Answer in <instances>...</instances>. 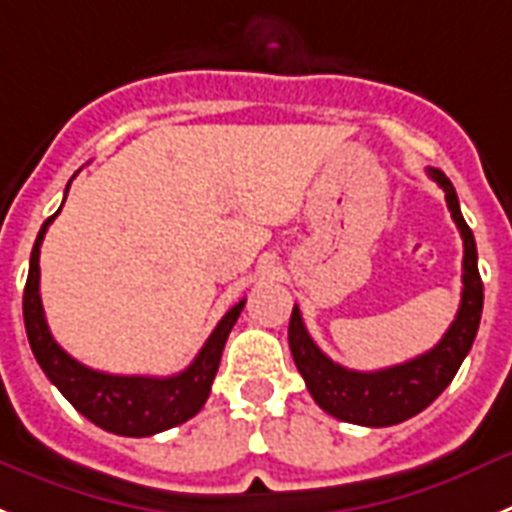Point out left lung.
I'll return each instance as SVG.
<instances>
[{"label": "left lung", "mask_w": 512, "mask_h": 512, "mask_svg": "<svg viewBox=\"0 0 512 512\" xmlns=\"http://www.w3.org/2000/svg\"><path fill=\"white\" fill-rule=\"evenodd\" d=\"M428 175L446 193L448 211L464 239V275H461L464 288H461L459 314L433 350L399 366L381 368V371H350L330 361L317 348V342L306 332L299 306H293L291 311L288 345H291L293 361L304 376L306 389L314 402L337 420L366 425V428H386V425L410 420L451 384L466 353L471 350V342L477 337L484 304V286L477 268V242L461 216L459 198L451 180L433 167Z\"/></svg>", "instance_id": "left-lung-1"}]
</instances>
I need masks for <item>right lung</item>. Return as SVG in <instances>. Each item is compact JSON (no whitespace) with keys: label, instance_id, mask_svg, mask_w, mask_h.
<instances>
[{"label":"right lung","instance_id":"right-lung-1","mask_svg":"<svg viewBox=\"0 0 512 512\" xmlns=\"http://www.w3.org/2000/svg\"><path fill=\"white\" fill-rule=\"evenodd\" d=\"M66 193H69V185H66ZM59 211L53 213L51 219H46V224L38 231L33 255H30L28 283H25V293H22L25 332H28V342L38 366L51 379V384L74 404V410L82 412L87 420L95 422L97 428L108 430V433L146 438V435L170 430L198 415L208 394H211L213 376L219 371L226 337L242 314L247 299L226 311L201 348V353L195 355V361L175 376H164V379H157V376H113V373L82 366L61 348L59 342L53 340L41 304V265H38L41 244Z\"/></svg>","mask_w":512,"mask_h":512}]
</instances>
